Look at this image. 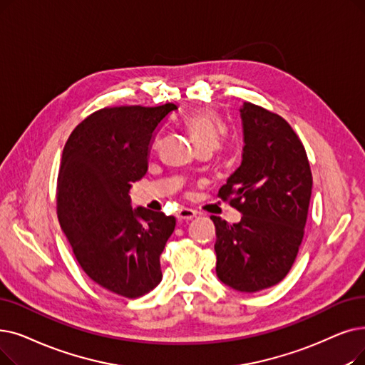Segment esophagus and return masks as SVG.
Instances as JSON below:
<instances>
[{"mask_svg":"<svg viewBox=\"0 0 365 365\" xmlns=\"http://www.w3.org/2000/svg\"><path fill=\"white\" fill-rule=\"evenodd\" d=\"M197 216V213L191 209H186V207H180L178 212H176V217L179 220H191Z\"/></svg>","mask_w":365,"mask_h":365,"instance_id":"34e87169","label":"esophagus"}]
</instances>
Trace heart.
Here are the masks:
<instances>
[{
    "instance_id": "b5f03b06",
    "label": "heart",
    "mask_w": 365,
    "mask_h": 365,
    "mask_svg": "<svg viewBox=\"0 0 365 365\" xmlns=\"http://www.w3.org/2000/svg\"><path fill=\"white\" fill-rule=\"evenodd\" d=\"M185 130L191 137L197 150L207 149L216 150L227 135V125L222 118L210 108H201L186 115L182 119ZM158 145V138L153 141V148Z\"/></svg>"
}]
</instances>
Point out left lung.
<instances>
[{
  "label": "left lung",
  "instance_id": "8db88e82",
  "mask_svg": "<svg viewBox=\"0 0 365 365\" xmlns=\"http://www.w3.org/2000/svg\"><path fill=\"white\" fill-rule=\"evenodd\" d=\"M243 160L219 197L243 216L216 227V274L232 289L258 292L284 279L303 242L312 171L301 140L282 116L252 103L240 108Z\"/></svg>",
  "mask_w": 365,
  "mask_h": 365
}]
</instances>
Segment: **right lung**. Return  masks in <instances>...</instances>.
<instances>
[{
	"instance_id": "obj_1",
	"label": "right lung",
	"mask_w": 365,
	"mask_h": 365,
	"mask_svg": "<svg viewBox=\"0 0 365 365\" xmlns=\"http://www.w3.org/2000/svg\"><path fill=\"white\" fill-rule=\"evenodd\" d=\"M178 107L120 106L78 123L62 150L58 219L83 272L126 298L163 279L160 257L176 227L174 216L131 207V183L148 171V155L163 120Z\"/></svg>"
}]
</instances>
